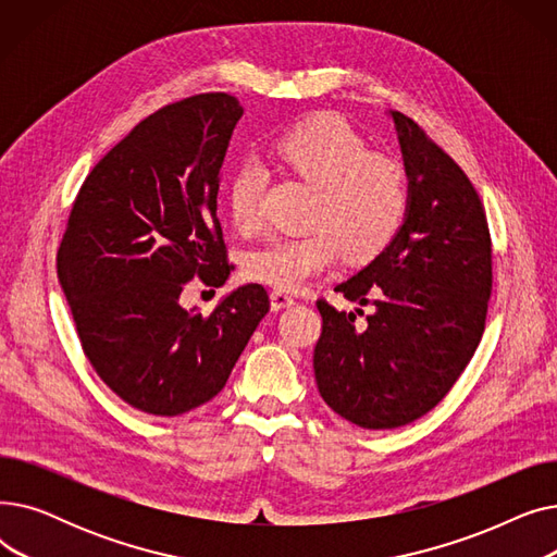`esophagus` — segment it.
Masks as SVG:
<instances>
[{
  "mask_svg": "<svg viewBox=\"0 0 557 557\" xmlns=\"http://www.w3.org/2000/svg\"><path fill=\"white\" fill-rule=\"evenodd\" d=\"M294 305H296L294 296H288L286 290H273V294H271V309L273 311H282V309H288Z\"/></svg>",
  "mask_w": 557,
  "mask_h": 557,
  "instance_id": "34e87169",
  "label": "esophagus"
}]
</instances>
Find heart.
<instances>
[{
  "mask_svg": "<svg viewBox=\"0 0 557 557\" xmlns=\"http://www.w3.org/2000/svg\"><path fill=\"white\" fill-rule=\"evenodd\" d=\"M277 164L315 187L307 232L275 234L246 257V275L280 290H296L330 271L341 250L355 261L376 257L399 232L408 189L404 171L370 153L343 116L318 114L284 133L271 149ZM263 171L242 166L227 187V214L239 232L259 225Z\"/></svg>",
  "mask_w": 557,
  "mask_h": 557,
  "instance_id": "obj_1",
  "label": "heart"
}]
</instances>
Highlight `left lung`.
I'll list each match as a JSON object with an SVG mask.
<instances>
[{
    "mask_svg": "<svg viewBox=\"0 0 557 557\" xmlns=\"http://www.w3.org/2000/svg\"><path fill=\"white\" fill-rule=\"evenodd\" d=\"M408 181L406 219L386 250L336 284L355 311L318 300V393L363 429H397L426 416L474 357L492 294L485 210L462 169L406 114L388 110ZM361 313V309H357Z\"/></svg>",
    "mask_w": 557,
    "mask_h": 557,
    "instance_id": "obj_1",
    "label": "left lung"
}]
</instances>
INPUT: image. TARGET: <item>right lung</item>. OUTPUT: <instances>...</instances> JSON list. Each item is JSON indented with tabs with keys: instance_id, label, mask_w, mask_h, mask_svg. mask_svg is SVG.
I'll list each match as a JSON object with an SVG mask.
<instances>
[{
	"instance_id": "add662e5",
	"label": "right lung",
	"mask_w": 557,
	"mask_h": 557,
	"mask_svg": "<svg viewBox=\"0 0 557 557\" xmlns=\"http://www.w3.org/2000/svg\"><path fill=\"white\" fill-rule=\"evenodd\" d=\"M242 103L223 92L139 122L87 175L58 248V282L87 359L137 411L173 418L216 397L259 320L261 284L225 294L210 315L181 294L230 277L216 219L221 164Z\"/></svg>"
}]
</instances>
